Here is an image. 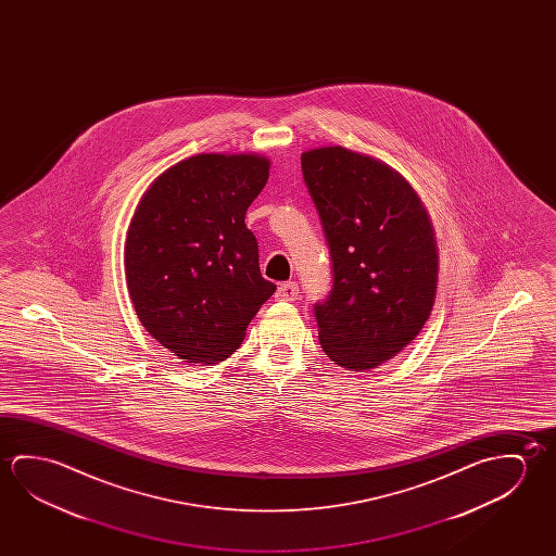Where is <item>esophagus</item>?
<instances>
[{
	"label": "esophagus",
	"instance_id": "obj_1",
	"mask_svg": "<svg viewBox=\"0 0 556 556\" xmlns=\"http://www.w3.org/2000/svg\"><path fill=\"white\" fill-rule=\"evenodd\" d=\"M277 301L292 302L299 299V285L294 281L281 282L275 292Z\"/></svg>",
	"mask_w": 556,
	"mask_h": 556
}]
</instances>
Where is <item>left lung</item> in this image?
<instances>
[{"instance_id": "obj_1", "label": "left lung", "mask_w": 556, "mask_h": 556, "mask_svg": "<svg viewBox=\"0 0 556 556\" xmlns=\"http://www.w3.org/2000/svg\"><path fill=\"white\" fill-rule=\"evenodd\" d=\"M333 285L314 304L319 345L346 370H372L409 345L434 306L438 250L422 201L392 166L319 147L302 153Z\"/></svg>"}]
</instances>
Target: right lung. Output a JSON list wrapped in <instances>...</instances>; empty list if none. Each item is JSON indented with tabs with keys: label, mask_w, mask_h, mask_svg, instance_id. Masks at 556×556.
<instances>
[{
	"label": "right lung",
	"mask_w": 556,
	"mask_h": 556,
	"mask_svg": "<svg viewBox=\"0 0 556 556\" xmlns=\"http://www.w3.org/2000/svg\"><path fill=\"white\" fill-rule=\"evenodd\" d=\"M267 178L265 156H190L151 184L131 217L124 264L137 318L184 363L232 355L277 289L244 223Z\"/></svg>",
	"instance_id": "right-lung-1"
}]
</instances>
